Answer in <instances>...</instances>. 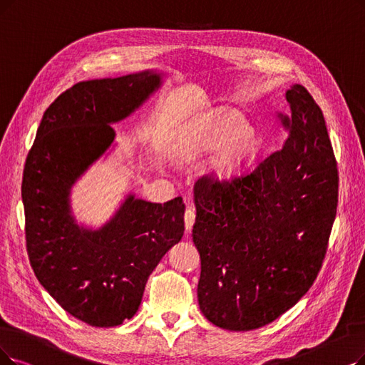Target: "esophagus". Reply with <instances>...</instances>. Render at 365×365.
Instances as JSON below:
<instances>
[{
	"label": "esophagus",
	"mask_w": 365,
	"mask_h": 365,
	"mask_svg": "<svg viewBox=\"0 0 365 365\" xmlns=\"http://www.w3.org/2000/svg\"><path fill=\"white\" fill-rule=\"evenodd\" d=\"M195 218H196V214H195V208L192 207V203H188V208L184 214V222H185V230L187 233L192 232V227H193V223H195Z\"/></svg>",
	"instance_id": "1"
}]
</instances>
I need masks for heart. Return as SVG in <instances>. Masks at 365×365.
I'll return each mask as SVG.
<instances>
[{"mask_svg":"<svg viewBox=\"0 0 365 365\" xmlns=\"http://www.w3.org/2000/svg\"><path fill=\"white\" fill-rule=\"evenodd\" d=\"M182 147L196 155L215 154L214 170L232 178L249 168L262 148L259 128L230 110H214L188 123L182 130Z\"/></svg>","mask_w":365,"mask_h":365,"instance_id":"obj_1","label":"heart"}]
</instances>
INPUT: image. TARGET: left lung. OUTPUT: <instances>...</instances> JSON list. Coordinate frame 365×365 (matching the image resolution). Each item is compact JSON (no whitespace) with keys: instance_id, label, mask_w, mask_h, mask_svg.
Returning a JSON list of instances; mask_svg holds the SVG:
<instances>
[{"instance_id":"obj_1","label":"left lung","mask_w":365,"mask_h":365,"mask_svg":"<svg viewBox=\"0 0 365 365\" xmlns=\"http://www.w3.org/2000/svg\"><path fill=\"white\" fill-rule=\"evenodd\" d=\"M275 112L284 147L232 182L195 184L199 307L211 324L252 331L309 292L337 212L339 175L324 113L295 83Z\"/></svg>"}]
</instances>
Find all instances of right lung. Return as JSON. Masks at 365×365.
<instances>
[{
  "label": "right lung",
  "instance_id": "add662e5",
  "mask_svg": "<svg viewBox=\"0 0 365 365\" xmlns=\"http://www.w3.org/2000/svg\"><path fill=\"white\" fill-rule=\"evenodd\" d=\"M153 68L73 85L46 109L22 180L25 237L40 284L61 307L98 328L139 310L158 262L184 235L182 197L154 203L127 193L100 226L78 222L71 190L115 150L116 124L162 88Z\"/></svg>",
  "mask_w": 365,
  "mask_h": 365
}]
</instances>
